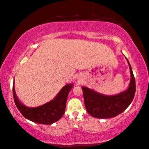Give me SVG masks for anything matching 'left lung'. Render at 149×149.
Returning a JSON list of instances; mask_svg holds the SVG:
<instances>
[{
  "mask_svg": "<svg viewBox=\"0 0 149 149\" xmlns=\"http://www.w3.org/2000/svg\"><path fill=\"white\" fill-rule=\"evenodd\" d=\"M126 60L131 76L127 90L115 95H104L87 87H81L86 109L91 116L99 119L112 118L121 113L132 102L136 92L135 78L127 58Z\"/></svg>",
  "mask_w": 149,
  "mask_h": 149,
  "instance_id": "1",
  "label": "left lung"
}]
</instances>
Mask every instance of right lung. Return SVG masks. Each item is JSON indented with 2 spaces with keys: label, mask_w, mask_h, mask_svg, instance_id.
<instances>
[{
  "label": "right lung",
  "mask_w": 149,
  "mask_h": 149,
  "mask_svg": "<svg viewBox=\"0 0 149 149\" xmlns=\"http://www.w3.org/2000/svg\"><path fill=\"white\" fill-rule=\"evenodd\" d=\"M73 86V83L68 84L62 88L53 100L36 107H29L20 101L16 95L14 81L13 95L16 107L24 117L33 122L49 125L59 120L64 115L67 98Z\"/></svg>",
  "instance_id": "1"
}]
</instances>
